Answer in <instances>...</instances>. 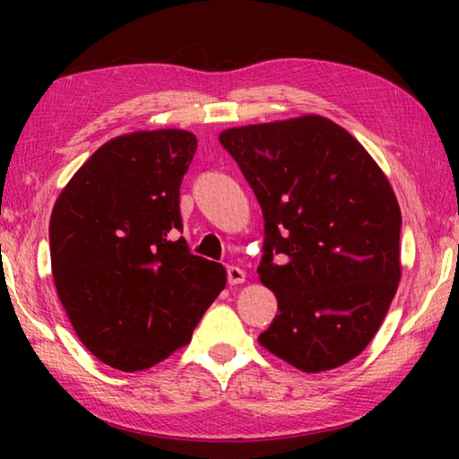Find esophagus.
Here are the masks:
<instances>
[{
  "label": "esophagus",
  "instance_id": "1",
  "mask_svg": "<svg viewBox=\"0 0 459 459\" xmlns=\"http://www.w3.org/2000/svg\"><path fill=\"white\" fill-rule=\"evenodd\" d=\"M245 277H247V273H245V271L240 269V267H237V265H229V267H227V279H229L230 285L243 283Z\"/></svg>",
  "mask_w": 459,
  "mask_h": 459
}]
</instances>
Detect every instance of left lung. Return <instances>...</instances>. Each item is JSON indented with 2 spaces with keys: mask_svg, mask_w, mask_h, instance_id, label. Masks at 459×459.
<instances>
[{
  "mask_svg": "<svg viewBox=\"0 0 459 459\" xmlns=\"http://www.w3.org/2000/svg\"><path fill=\"white\" fill-rule=\"evenodd\" d=\"M219 142L265 219L257 271L279 314L261 346L304 372L342 367L375 338L401 279L391 184L346 129L320 115L227 129Z\"/></svg>",
  "mask_w": 459,
  "mask_h": 459,
  "instance_id": "8db88e82",
  "label": "left lung"
}]
</instances>
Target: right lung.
Segmentation results:
<instances>
[{"label": "right lung", "instance_id": "obj_1", "mask_svg": "<svg viewBox=\"0 0 459 459\" xmlns=\"http://www.w3.org/2000/svg\"><path fill=\"white\" fill-rule=\"evenodd\" d=\"M182 129L115 137L54 204L50 259L76 336L108 367L135 372L188 344L227 271L186 245L180 184L196 153Z\"/></svg>", "mask_w": 459, "mask_h": 459}]
</instances>
